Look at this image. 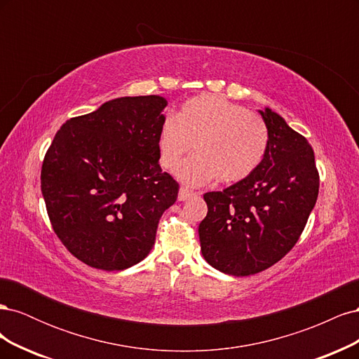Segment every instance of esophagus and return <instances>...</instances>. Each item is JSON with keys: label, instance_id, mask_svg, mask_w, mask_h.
Wrapping results in <instances>:
<instances>
[{"label": "esophagus", "instance_id": "1", "mask_svg": "<svg viewBox=\"0 0 359 359\" xmlns=\"http://www.w3.org/2000/svg\"><path fill=\"white\" fill-rule=\"evenodd\" d=\"M199 193H196V191H191V190H189V189H184V187H181L180 189V193H178V201H187V199H190V198H193V196H198Z\"/></svg>", "mask_w": 359, "mask_h": 359}]
</instances>
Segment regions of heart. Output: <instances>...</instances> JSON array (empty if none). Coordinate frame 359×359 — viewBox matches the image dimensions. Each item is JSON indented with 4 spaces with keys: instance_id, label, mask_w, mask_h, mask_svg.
I'll use <instances>...</instances> for the list:
<instances>
[{
    "instance_id": "b5f03b06",
    "label": "heart",
    "mask_w": 359,
    "mask_h": 359,
    "mask_svg": "<svg viewBox=\"0 0 359 359\" xmlns=\"http://www.w3.org/2000/svg\"><path fill=\"white\" fill-rule=\"evenodd\" d=\"M191 158L177 169L189 186H202L217 177L232 184L248 178L264 161L269 130L257 114L212 94L196 95L182 104L178 116H168L158 133L163 168H175L193 149Z\"/></svg>"
}]
</instances>
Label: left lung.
Wrapping results in <instances>:
<instances>
[{
  "label": "left lung",
  "mask_w": 359,
  "mask_h": 359,
  "mask_svg": "<svg viewBox=\"0 0 359 359\" xmlns=\"http://www.w3.org/2000/svg\"><path fill=\"white\" fill-rule=\"evenodd\" d=\"M269 147L248 178L203 194L201 252L212 268L236 277L277 264L297 244L319 193V173L307 139L269 107L259 111Z\"/></svg>",
  "instance_id": "1"
}]
</instances>
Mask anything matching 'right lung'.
<instances>
[{
    "mask_svg": "<svg viewBox=\"0 0 359 359\" xmlns=\"http://www.w3.org/2000/svg\"><path fill=\"white\" fill-rule=\"evenodd\" d=\"M166 104L160 95L119 97L70 118L53 137L41 194L53 232L83 264L123 271L153 248L180 190L158 165Z\"/></svg>",
    "mask_w": 359,
    "mask_h": 359,
    "instance_id": "right-lung-1",
    "label": "right lung"
}]
</instances>
